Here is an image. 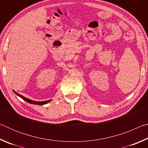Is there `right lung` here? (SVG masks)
Wrapping results in <instances>:
<instances>
[{
  "mask_svg": "<svg viewBox=\"0 0 148 148\" xmlns=\"http://www.w3.org/2000/svg\"><path fill=\"white\" fill-rule=\"evenodd\" d=\"M13 91L14 92V93H16V94L17 95V96H19V97H21V99H23L25 101H26V102H29L30 104H37V105H44V104H47V103H48V102H49L50 101H51V100H48V101H32V100L26 98V97H23V95H20V94H19V93H17V92L14 91V90H13Z\"/></svg>",
  "mask_w": 148,
  "mask_h": 148,
  "instance_id": "add662e5",
  "label": "right lung"
}]
</instances>
